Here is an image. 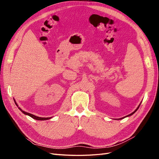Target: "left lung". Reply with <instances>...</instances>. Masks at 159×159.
I'll return each instance as SVG.
<instances>
[{
    "label": "left lung",
    "instance_id": "8db88e82",
    "mask_svg": "<svg viewBox=\"0 0 159 159\" xmlns=\"http://www.w3.org/2000/svg\"><path fill=\"white\" fill-rule=\"evenodd\" d=\"M141 103L140 104H139V106L137 107V108L135 109V110H134V111L133 112V113H131V114H129V115H127V116H125V117H122V118H120V119H123V118H125V117H129V116H131V115H132L133 114H134V113H135L136 111H137V109H139V106H140V105H141Z\"/></svg>",
    "mask_w": 159,
    "mask_h": 159
}]
</instances>
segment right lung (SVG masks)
<instances>
[{"mask_svg":"<svg viewBox=\"0 0 159 159\" xmlns=\"http://www.w3.org/2000/svg\"><path fill=\"white\" fill-rule=\"evenodd\" d=\"M14 102H15L16 105L18 106V105H17V103H16L15 100H14ZM18 109H20L24 114L27 115H28V116H30V117H31L32 118L34 119H36V120H40V121H44V120H48V119H50L52 118V117H37V116H36V115H32V114H31V113H27V112L24 111H22L20 107H18Z\"/></svg>","mask_w":159,"mask_h":159,"instance_id":"right-lung-1","label":"right lung"}]
</instances>
